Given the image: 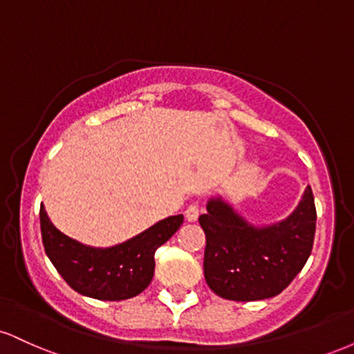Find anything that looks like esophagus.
Wrapping results in <instances>:
<instances>
[{"label": "esophagus", "mask_w": 354, "mask_h": 354, "mask_svg": "<svg viewBox=\"0 0 354 354\" xmlns=\"http://www.w3.org/2000/svg\"><path fill=\"white\" fill-rule=\"evenodd\" d=\"M198 216H200V205L198 203H191V205L186 208L185 211V218L188 219V221H196Z\"/></svg>", "instance_id": "1"}]
</instances>
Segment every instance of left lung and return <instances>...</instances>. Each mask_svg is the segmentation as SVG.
Instances as JSON below:
<instances>
[{"mask_svg":"<svg viewBox=\"0 0 354 354\" xmlns=\"http://www.w3.org/2000/svg\"><path fill=\"white\" fill-rule=\"evenodd\" d=\"M200 225L206 234L205 279L233 301L273 298L303 270L313 250L316 208L308 186L284 221L256 228L223 200H209Z\"/></svg>","mask_w":354,"mask_h":354,"instance_id":"obj_1","label":"left lung"}]
</instances>
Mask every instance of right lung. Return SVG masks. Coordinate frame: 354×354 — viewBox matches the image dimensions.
<instances>
[{
  "label": "right lung",
  "instance_id": "right-lung-1",
  "mask_svg": "<svg viewBox=\"0 0 354 354\" xmlns=\"http://www.w3.org/2000/svg\"><path fill=\"white\" fill-rule=\"evenodd\" d=\"M39 225L48 258L73 290L89 298L121 301L140 295L151 283L154 251L180 230L183 214L166 218L111 248L84 246L68 238L53 226L43 205Z\"/></svg>",
  "mask_w": 354,
  "mask_h": 354
}]
</instances>
